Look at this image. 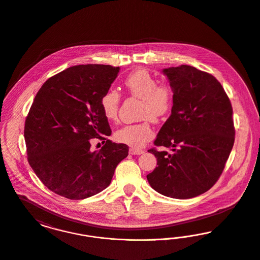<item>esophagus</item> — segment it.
Masks as SVG:
<instances>
[{"label": "esophagus", "mask_w": 260, "mask_h": 260, "mask_svg": "<svg viewBox=\"0 0 260 260\" xmlns=\"http://www.w3.org/2000/svg\"><path fill=\"white\" fill-rule=\"evenodd\" d=\"M144 153V150L142 149L129 148V154L132 155H141Z\"/></svg>", "instance_id": "esophagus-1"}]
</instances>
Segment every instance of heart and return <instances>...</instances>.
Returning <instances> with one entry per match:
<instances>
[{
    "mask_svg": "<svg viewBox=\"0 0 260 260\" xmlns=\"http://www.w3.org/2000/svg\"><path fill=\"white\" fill-rule=\"evenodd\" d=\"M126 90L134 96L143 99L141 106L142 122L125 124L115 133V139L133 148L142 147L154 137L150 119L160 121L173 109V88L167 84H159V80L147 70L139 69L128 75L124 82ZM121 94L110 88L100 99V108L104 117L114 122L118 119Z\"/></svg>",
    "mask_w": 260,
    "mask_h": 260,
    "instance_id": "obj_1",
    "label": "heart"
}]
</instances>
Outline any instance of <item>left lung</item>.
<instances>
[{
	"label": "left lung",
	"mask_w": 260,
	"mask_h": 260,
	"mask_svg": "<svg viewBox=\"0 0 260 260\" xmlns=\"http://www.w3.org/2000/svg\"><path fill=\"white\" fill-rule=\"evenodd\" d=\"M173 90L172 115L154 141L173 152H148L158 167L147 174L153 189L174 199L199 196L216 183L235 141L233 109L212 75L189 65L164 70Z\"/></svg>",
	"instance_id": "1"
}]
</instances>
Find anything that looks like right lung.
I'll use <instances>...</instances> for the list:
<instances>
[{"mask_svg":"<svg viewBox=\"0 0 260 260\" xmlns=\"http://www.w3.org/2000/svg\"><path fill=\"white\" fill-rule=\"evenodd\" d=\"M103 64L77 65L48 79L25 120L27 159L44 185L70 200L88 198L111 182L128 147L108 139L111 128L100 99L119 73ZM105 145L90 151V139Z\"/></svg>","mask_w":260,"mask_h":260,"instance_id":"1","label":"right lung"}]
</instances>
